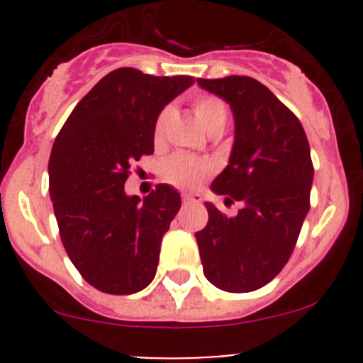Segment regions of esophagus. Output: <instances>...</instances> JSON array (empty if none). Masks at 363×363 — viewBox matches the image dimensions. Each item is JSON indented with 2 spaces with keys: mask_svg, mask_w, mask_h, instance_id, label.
Returning a JSON list of instances; mask_svg holds the SVG:
<instances>
[{
  "mask_svg": "<svg viewBox=\"0 0 363 363\" xmlns=\"http://www.w3.org/2000/svg\"><path fill=\"white\" fill-rule=\"evenodd\" d=\"M200 195H189V193H184V195H182V203H200Z\"/></svg>",
  "mask_w": 363,
  "mask_h": 363,
  "instance_id": "34e87169",
  "label": "esophagus"
}]
</instances>
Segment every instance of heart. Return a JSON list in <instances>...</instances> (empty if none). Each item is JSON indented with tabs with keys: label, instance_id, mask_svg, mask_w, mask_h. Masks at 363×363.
Masks as SVG:
<instances>
[{
	"label": "heart",
	"instance_id": "heart-1",
	"mask_svg": "<svg viewBox=\"0 0 363 363\" xmlns=\"http://www.w3.org/2000/svg\"><path fill=\"white\" fill-rule=\"evenodd\" d=\"M193 112L208 133H219L225 128L226 117H228L225 101L218 96H212V94H199L193 100ZM172 119H174V108H161L155 121V128H152V138H155V144L158 147H161L167 140ZM211 174L212 164L207 160L193 158L188 155L170 156L168 160H164L163 167H161V175H163L164 181L181 189L196 188Z\"/></svg>",
	"mask_w": 363,
	"mask_h": 363
}]
</instances>
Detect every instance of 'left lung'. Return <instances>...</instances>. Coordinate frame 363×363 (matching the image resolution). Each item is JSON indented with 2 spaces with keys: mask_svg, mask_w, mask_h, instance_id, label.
<instances>
[{
  "mask_svg": "<svg viewBox=\"0 0 363 363\" xmlns=\"http://www.w3.org/2000/svg\"><path fill=\"white\" fill-rule=\"evenodd\" d=\"M196 82L233 111L232 156L211 188L226 202L242 203L235 218L205 203L207 226L195 233L203 274L219 290L247 294L270 283L295 250L311 207L309 142L298 117L256 79Z\"/></svg>",
  "mask_w": 363,
  "mask_h": 363,
  "instance_id": "1",
  "label": "left lung"
}]
</instances>
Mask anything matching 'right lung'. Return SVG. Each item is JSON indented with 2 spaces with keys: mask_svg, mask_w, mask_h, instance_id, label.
<instances>
[{
  "mask_svg": "<svg viewBox=\"0 0 363 363\" xmlns=\"http://www.w3.org/2000/svg\"><path fill=\"white\" fill-rule=\"evenodd\" d=\"M193 82L189 75L113 69L77 104L54 140L49 193L61 242L80 276L104 294H137L155 279L181 196L158 184L140 200L124 193V182L135 161L155 152L161 108Z\"/></svg>",
  "mask_w": 363,
  "mask_h": 363,
  "instance_id": "right-lung-1",
  "label": "right lung"
}]
</instances>
